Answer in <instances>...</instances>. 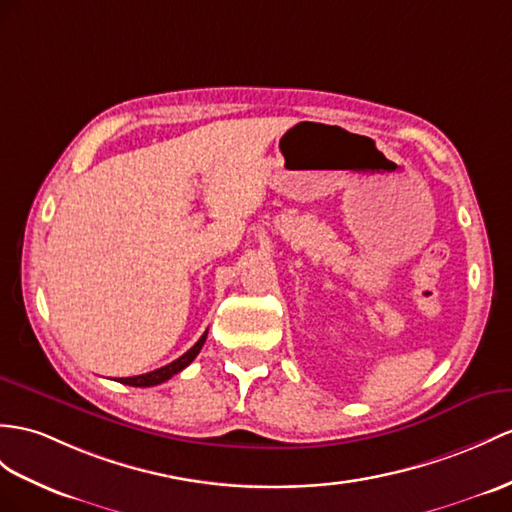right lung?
<instances>
[{
	"instance_id": "right-lung-1",
	"label": "right lung",
	"mask_w": 512,
	"mask_h": 512,
	"mask_svg": "<svg viewBox=\"0 0 512 512\" xmlns=\"http://www.w3.org/2000/svg\"><path fill=\"white\" fill-rule=\"evenodd\" d=\"M206 334H208V332H204L202 336H199V341L191 347V350L186 352V354H182L180 358L173 360V363H169V365H165V367H160V369L149 371V373H141V376L119 378V382H121V384H128V386H156V384L167 382L169 378L176 376V373H180L184 367H189V365L193 363L195 356L199 354V350H202V345L206 343Z\"/></svg>"
}]
</instances>
